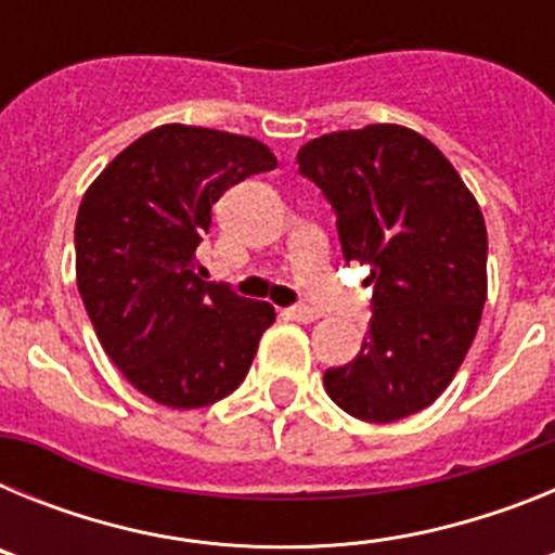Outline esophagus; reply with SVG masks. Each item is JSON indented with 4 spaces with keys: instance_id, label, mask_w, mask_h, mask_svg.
I'll return each instance as SVG.
<instances>
[{
    "instance_id": "34e87169",
    "label": "esophagus",
    "mask_w": 555,
    "mask_h": 555,
    "mask_svg": "<svg viewBox=\"0 0 555 555\" xmlns=\"http://www.w3.org/2000/svg\"><path fill=\"white\" fill-rule=\"evenodd\" d=\"M286 317L294 322H300V325H311V322L320 320L322 313L313 311V308H308V306H297V308H288Z\"/></svg>"
}]
</instances>
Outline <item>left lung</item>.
<instances>
[{
	"mask_svg": "<svg viewBox=\"0 0 555 555\" xmlns=\"http://www.w3.org/2000/svg\"><path fill=\"white\" fill-rule=\"evenodd\" d=\"M297 164L336 210L345 261L372 269L364 345L325 372V391L364 423L428 409L459 372L487 302L478 199L439 146L403 125L327 132Z\"/></svg>",
	"mask_w": 555,
	"mask_h": 555,
	"instance_id": "left-lung-1",
	"label": "left lung"
}]
</instances>
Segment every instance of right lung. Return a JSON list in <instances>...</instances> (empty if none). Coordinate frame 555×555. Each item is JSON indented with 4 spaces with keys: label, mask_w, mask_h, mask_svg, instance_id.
<instances>
[{
    "label": "right lung",
    "mask_w": 555,
    "mask_h": 555,
    "mask_svg": "<svg viewBox=\"0 0 555 555\" xmlns=\"http://www.w3.org/2000/svg\"><path fill=\"white\" fill-rule=\"evenodd\" d=\"M278 166L267 144L160 125L121 150L82 194L77 288L102 350L169 409L217 403L247 375L274 308L197 274L210 205Z\"/></svg>",
    "instance_id": "right-lung-1"
}]
</instances>
